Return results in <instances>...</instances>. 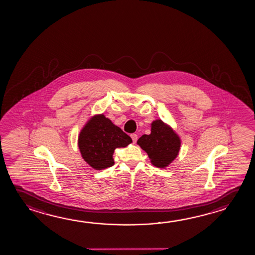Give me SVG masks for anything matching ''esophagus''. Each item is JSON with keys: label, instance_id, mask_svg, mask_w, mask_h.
I'll return each mask as SVG.
<instances>
[{"label": "esophagus", "instance_id": "34e87169", "mask_svg": "<svg viewBox=\"0 0 255 255\" xmlns=\"http://www.w3.org/2000/svg\"><path fill=\"white\" fill-rule=\"evenodd\" d=\"M131 138H132V140H133V142H136V141H137V134L136 133H132L131 135Z\"/></svg>", "mask_w": 255, "mask_h": 255}]
</instances>
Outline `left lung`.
Listing matches in <instances>:
<instances>
[{
  "mask_svg": "<svg viewBox=\"0 0 255 255\" xmlns=\"http://www.w3.org/2000/svg\"><path fill=\"white\" fill-rule=\"evenodd\" d=\"M137 144L145 150L154 166L164 168L177 157L181 140L169 126L157 120L151 123L150 134L141 135Z\"/></svg>",
  "mask_w": 255,
  "mask_h": 255,
  "instance_id": "obj_1",
  "label": "left lung"
}]
</instances>
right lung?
<instances>
[{"mask_svg": "<svg viewBox=\"0 0 255 255\" xmlns=\"http://www.w3.org/2000/svg\"><path fill=\"white\" fill-rule=\"evenodd\" d=\"M131 142L129 135L104 114L91 118L81 130L78 140L82 158L97 170L114 166L115 149L126 147Z\"/></svg>", "mask_w": 255, "mask_h": 255, "instance_id": "1", "label": "right lung"}]
</instances>
